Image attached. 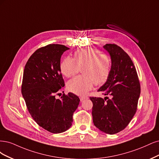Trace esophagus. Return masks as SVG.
Instances as JSON below:
<instances>
[{
    "label": "esophagus",
    "instance_id": "esophagus-1",
    "mask_svg": "<svg viewBox=\"0 0 159 159\" xmlns=\"http://www.w3.org/2000/svg\"><path fill=\"white\" fill-rule=\"evenodd\" d=\"M87 98H88V97H85V96H80V101H83V100H84L85 99H87Z\"/></svg>",
    "mask_w": 159,
    "mask_h": 159
}]
</instances>
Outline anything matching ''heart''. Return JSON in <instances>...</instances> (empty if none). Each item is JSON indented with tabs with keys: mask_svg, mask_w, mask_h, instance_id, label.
<instances>
[{
	"mask_svg": "<svg viewBox=\"0 0 159 159\" xmlns=\"http://www.w3.org/2000/svg\"><path fill=\"white\" fill-rule=\"evenodd\" d=\"M81 69L82 75L67 83L68 89L78 95H84L94 84L102 85L108 79L111 61L108 55L99 53L93 49H79L74 53V58L66 57L60 64V69L66 77L77 74Z\"/></svg>",
	"mask_w": 159,
	"mask_h": 159,
	"instance_id": "b5f03b06",
	"label": "heart"
}]
</instances>
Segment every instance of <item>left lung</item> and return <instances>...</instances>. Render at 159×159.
I'll list each match as a JSON object with an SVG mask.
<instances>
[{
  "mask_svg": "<svg viewBox=\"0 0 159 159\" xmlns=\"http://www.w3.org/2000/svg\"><path fill=\"white\" fill-rule=\"evenodd\" d=\"M111 56V70L108 79L98 89L103 99L90 97L94 125L106 134H117L129 124L136 113L141 93L139 77L134 63L120 46L107 43L104 45Z\"/></svg>",
  "mask_w": 159,
  "mask_h": 159,
  "instance_id": "left-lung-1",
  "label": "left lung"
}]
</instances>
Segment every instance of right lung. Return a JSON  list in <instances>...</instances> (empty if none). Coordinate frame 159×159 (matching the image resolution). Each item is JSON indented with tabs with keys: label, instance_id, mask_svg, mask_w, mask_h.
I'll list each match as a JSON object with an SVG mask.
<instances>
[{
	"label": "right lung",
	"instance_id": "obj_1",
	"mask_svg": "<svg viewBox=\"0 0 159 159\" xmlns=\"http://www.w3.org/2000/svg\"><path fill=\"white\" fill-rule=\"evenodd\" d=\"M68 49L60 44L38 49L28 60L23 74L21 90L29 113L40 127L53 134L64 132L72 125L80 102L71 93L56 98L65 86L61 57Z\"/></svg>",
	"mask_w": 159,
	"mask_h": 159
}]
</instances>
